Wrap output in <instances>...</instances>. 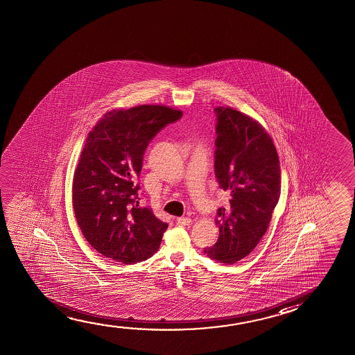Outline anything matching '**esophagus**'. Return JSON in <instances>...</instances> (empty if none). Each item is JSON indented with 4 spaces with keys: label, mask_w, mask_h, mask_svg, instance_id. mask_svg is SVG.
<instances>
[{
    "label": "esophagus",
    "mask_w": 355,
    "mask_h": 355,
    "mask_svg": "<svg viewBox=\"0 0 355 355\" xmlns=\"http://www.w3.org/2000/svg\"><path fill=\"white\" fill-rule=\"evenodd\" d=\"M177 222H178V225H182V226H191V218H189V217H178Z\"/></svg>",
    "instance_id": "esophagus-1"
}]
</instances>
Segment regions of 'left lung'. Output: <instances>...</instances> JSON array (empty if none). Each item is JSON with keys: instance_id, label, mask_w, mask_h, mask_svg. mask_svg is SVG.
Instances as JSON below:
<instances>
[{"instance_id": "8db88e82", "label": "left lung", "mask_w": 355, "mask_h": 355, "mask_svg": "<svg viewBox=\"0 0 355 355\" xmlns=\"http://www.w3.org/2000/svg\"><path fill=\"white\" fill-rule=\"evenodd\" d=\"M215 175L230 204L217 210L220 236L207 257L234 263L249 255L268 231L281 194V167L261 124L231 107L215 108Z\"/></svg>"}]
</instances>
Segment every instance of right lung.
<instances>
[{"label": "right lung", "instance_id": "right-lung-1", "mask_svg": "<svg viewBox=\"0 0 355 355\" xmlns=\"http://www.w3.org/2000/svg\"><path fill=\"white\" fill-rule=\"evenodd\" d=\"M182 114L162 105L112 110L87 135L73 177V209L87 243L110 260L127 265L159 250L168 225L140 205L137 180L151 139Z\"/></svg>", "mask_w": 355, "mask_h": 355}]
</instances>
